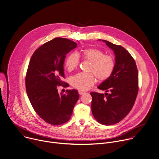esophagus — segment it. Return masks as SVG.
Returning <instances> with one entry per match:
<instances>
[{
    "instance_id": "34e87169",
    "label": "esophagus",
    "mask_w": 159,
    "mask_h": 159,
    "mask_svg": "<svg viewBox=\"0 0 159 159\" xmlns=\"http://www.w3.org/2000/svg\"><path fill=\"white\" fill-rule=\"evenodd\" d=\"M78 93H79V94L80 95H83V94H84L85 92H84V91H81V90H79L78 91Z\"/></svg>"
}]
</instances>
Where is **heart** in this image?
I'll return each mask as SVG.
<instances>
[{
    "label": "heart",
    "instance_id": "heart-1",
    "mask_svg": "<svg viewBox=\"0 0 159 159\" xmlns=\"http://www.w3.org/2000/svg\"><path fill=\"white\" fill-rule=\"evenodd\" d=\"M82 57L84 61L90 62L87 69L90 73H79L70 78V84L75 89L86 90L94 84L95 77L101 82L111 78L116 67V61L112 56L105 55L104 52L91 48L83 50ZM80 61L78 53L73 52L67 57L65 66L68 70L72 71L78 67Z\"/></svg>",
    "mask_w": 159,
    "mask_h": 159
}]
</instances>
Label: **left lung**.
Segmentation results:
<instances>
[{"mask_svg": "<svg viewBox=\"0 0 159 159\" xmlns=\"http://www.w3.org/2000/svg\"><path fill=\"white\" fill-rule=\"evenodd\" d=\"M102 41L114 51L116 67L111 78L98 86L105 94L90 93L92 111L99 123L109 126L120 122L132 109L138 92V73L135 61L128 50Z\"/></svg>", "mask_w": 159, "mask_h": 159, "instance_id": "left-lung-1", "label": "left lung"}]
</instances>
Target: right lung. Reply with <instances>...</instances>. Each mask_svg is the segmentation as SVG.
<instances>
[{"label":"right lung","instance_id":"obj_1","mask_svg":"<svg viewBox=\"0 0 159 159\" xmlns=\"http://www.w3.org/2000/svg\"><path fill=\"white\" fill-rule=\"evenodd\" d=\"M77 43L64 38H55L34 51L29 62L25 78L26 90L36 113L52 125H61L69 120L79 98L76 90L58 93L57 87L67 83L64 63L67 54Z\"/></svg>","mask_w":159,"mask_h":159}]
</instances>
